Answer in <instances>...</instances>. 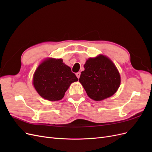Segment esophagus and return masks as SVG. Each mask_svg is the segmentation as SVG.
<instances>
[{
  "mask_svg": "<svg viewBox=\"0 0 152 152\" xmlns=\"http://www.w3.org/2000/svg\"><path fill=\"white\" fill-rule=\"evenodd\" d=\"M76 76H77V77L78 78V79H79L80 76V72H77V73H76Z\"/></svg>",
  "mask_w": 152,
  "mask_h": 152,
  "instance_id": "esophagus-1",
  "label": "esophagus"
}]
</instances>
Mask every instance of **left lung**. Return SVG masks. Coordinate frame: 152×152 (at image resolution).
Segmentation results:
<instances>
[{
    "label": "left lung",
    "mask_w": 152,
    "mask_h": 152,
    "mask_svg": "<svg viewBox=\"0 0 152 152\" xmlns=\"http://www.w3.org/2000/svg\"><path fill=\"white\" fill-rule=\"evenodd\" d=\"M79 82L92 99L101 101L116 93L121 84L119 72L113 63L103 55L89 58Z\"/></svg>",
    "instance_id": "1"
}]
</instances>
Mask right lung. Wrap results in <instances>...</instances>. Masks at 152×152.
Returning <instances> with one entry per match:
<instances>
[{
  "mask_svg": "<svg viewBox=\"0 0 152 152\" xmlns=\"http://www.w3.org/2000/svg\"><path fill=\"white\" fill-rule=\"evenodd\" d=\"M78 80L71 68L61 59L44 60L37 69L33 79L34 87L40 96L49 101L61 99L72 83Z\"/></svg>",
  "mask_w": 152,
  "mask_h": 152,
  "instance_id": "right-lung-1",
  "label": "right lung"
}]
</instances>
